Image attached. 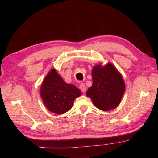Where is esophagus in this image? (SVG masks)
<instances>
[{
  "mask_svg": "<svg viewBox=\"0 0 158 158\" xmlns=\"http://www.w3.org/2000/svg\"><path fill=\"white\" fill-rule=\"evenodd\" d=\"M79 88H80V89H81V91L82 92H85L86 87H85V83H81V84H80V85H79Z\"/></svg>",
  "mask_w": 158,
  "mask_h": 158,
  "instance_id": "obj_1",
  "label": "esophagus"
}]
</instances>
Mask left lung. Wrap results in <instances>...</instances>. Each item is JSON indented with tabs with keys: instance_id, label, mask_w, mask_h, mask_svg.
<instances>
[{
	"instance_id": "1",
	"label": "left lung",
	"mask_w": 158,
	"mask_h": 158,
	"mask_svg": "<svg viewBox=\"0 0 158 158\" xmlns=\"http://www.w3.org/2000/svg\"><path fill=\"white\" fill-rule=\"evenodd\" d=\"M92 75L93 83L87 96L100 110L106 111L116 108L125 91V83L118 70L109 63L104 67H94Z\"/></svg>"
}]
</instances>
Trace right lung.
I'll return each instance as SVG.
<instances>
[{"mask_svg": "<svg viewBox=\"0 0 158 158\" xmlns=\"http://www.w3.org/2000/svg\"><path fill=\"white\" fill-rule=\"evenodd\" d=\"M81 95V91L64 81L55 69L50 70L41 87V96L45 105L50 111L57 114L69 110L74 100Z\"/></svg>", "mask_w": 158, "mask_h": 158, "instance_id": "add662e5", "label": "right lung"}]
</instances>
